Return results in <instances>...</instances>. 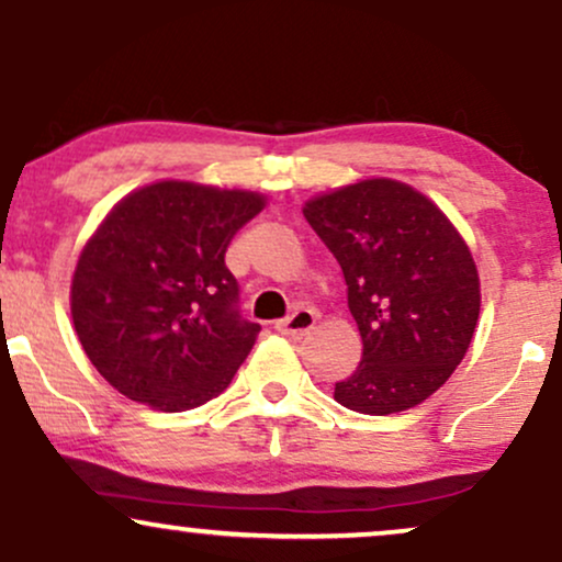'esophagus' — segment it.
Returning <instances> with one entry per match:
<instances>
[{"label": "esophagus", "mask_w": 562, "mask_h": 562, "mask_svg": "<svg viewBox=\"0 0 562 562\" xmlns=\"http://www.w3.org/2000/svg\"><path fill=\"white\" fill-rule=\"evenodd\" d=\"M314 325H317L314 312H308V308H295L288 319L277 322V330H280L282 335H288V338H303V335L312 330Z\"/></svg>", "instance_id": "obj_1"}]
</instances>
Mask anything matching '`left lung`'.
<instances>
[{"mask_svg":"<svg viewBox=\"0 0 562 562\" xmlns=\"http://www.w3.org/2000/svg\"><path fill=\"white\" fill-rule=\"evenodd\" d=\"M303 216L344 269L362 362L335 402L362 415L412 409L465 357L481 312L473 254L447 214L396 179L317 195Z\"/></svg>","mask_w":562,"mask_h":562,"instance_id":"8db88e82","label":"left lung"}]
</instances>
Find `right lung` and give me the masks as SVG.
I'll list each match as a JSON object with an SVG mask.
<instances>
[{"instance_id":"obj_1","label":"right lung","mask_w":562,"mask_h":562,"mask_svg":"<svg viewBox=\"0 0 562 562\" xmlns=\"http://www.w3.org/2000/svg\"><path fill=\"white\" fill-rule=\"evenodd\" d=\"M263 205L259 192L164 179L102 218L76 263L70 314L115 391L184 412L227 389L261 327L237 312L224 254Z\"/></svg>"}]
</instances>
